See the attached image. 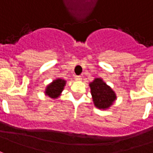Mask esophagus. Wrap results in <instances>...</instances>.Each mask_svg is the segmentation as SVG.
<instances>
[{
	"label": "esophagus",
	"instance_id": "1",
	"mask_svg": "<svg viewBox=\"0 0 153 153\" xmlns=\"http://www.w3.org/2000/svg\"><path fill=\"white\" fill-rule=\"evenodd\" d=\"M74 79H75V80H77V81H79V80H81V77L79 76V75H76V76L74 77Z\"/></svg>",
	"mask_w": 153,
	"mask_h": 153
}]
</instances>
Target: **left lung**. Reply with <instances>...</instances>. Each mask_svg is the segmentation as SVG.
Returning <instances> with one entry per match:
<instances>
[{"label": "left lung", "instance_id": "left-lung-1", "mask_svg": "<svg viewBox=\"0 0 153 153\" xmlns=\"http://www.w3.org/2000/svg\"><path fill=\"white\" fill-rule=\"evenodd\" d=\"M93 101L96 108L107 109L117 99L116 94L106 83L100 78H96L89 84Z\"/></svg>", "mask_w": 153, "mask_h": 153}]
</instances>
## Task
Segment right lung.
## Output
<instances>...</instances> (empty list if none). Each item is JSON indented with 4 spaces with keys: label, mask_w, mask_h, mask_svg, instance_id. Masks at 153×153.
Wrapping results in <instances>:
<instances>
[{
    "label": "right lung",
    "mask_w": 153,
    "mask_h": 153,
    "mask_svg": "<svg viewBox=\"0 0 153 153\" xmlns=\"http://www.w3.org/2000/svg\"><path fill=\"white\" fill-rule=\"evenodd\" d=\"M66 81L62 79H57L53 80V82L47 85L45 94L51 97V99H57L61 94L65 86Z\"/></svg>",
    "instance_id": "right-lung-1"
}]
</instances>
